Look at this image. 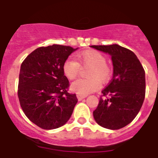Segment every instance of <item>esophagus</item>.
<instances>
[{
  "label": "esophagus",
  "mask_w": 158,
  "mask_h": 158,
  "mask_svg": "<svg viewBox=\"0 0 158 158\" xmlns=\"http://www.w3.org/2000/svg\"><path fill=\"white\" fill-rule=\"evenodd\" d=\"M77 98H78V99H79V101H81L82 99L85 98L86 96H85V95H79V94H78V95H77Z\"/></svg>",
  "instance_id": "obj_1"
}]
</instances>
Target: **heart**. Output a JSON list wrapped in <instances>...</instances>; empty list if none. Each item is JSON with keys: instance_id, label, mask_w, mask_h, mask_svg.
Segmentation results:
<instances>
[{"instance_id": "b5f03b06", "label": "heart", "mask_w": 158, "mask_h": 158, "mask_svg": "<svg viewBox=\"0 0 158 158\" xmlns=\"http://www.w3.org/2000/svg\"><path fill=\"white\" fill-rule=\"evenodd\" d=\"M78 61L67 59L63 64V73L69 80L76 79L80 73L81 67H89L87 71L88 79H79L72 83L71 90L79 95L96 91L100 88V81L106 83L111 77L112 70L106 63V57L98 51L89 50L77 56Z\"/></svg>"}]
</instances>
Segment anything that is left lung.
I'll return each mask as SVG.
<instances>
[{
	"instance_id": "left-lung-1",
	"label": "left lung",
	"mask_w": 158,
	"mask_h": 158,
	"mask_svg": "<svg viewBox=\"0 0 158 158\" xmlns=\"http://www.w3.org/2000/svg\"><path fill=\"white\" fill-rule=\"evenodd\" d=\"M111 56L113 77L102 91L94 111L96 122L109 130L129 125L138 115L145 98V71L132 51L117 44L91 46Z\"/></svg>"
}]
</instances>
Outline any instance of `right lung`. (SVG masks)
I'll use <instances>...</instances> for the list:
<instances>
[{"label": "right lung", "instance_id": "obj_1", "mask_svg": "<svg viewBox=\"0 0 158 158\" xmlns=\"http://www.w3.org/2000/svg\"><path fill=\"white\" fill-rule=\"evenodd\" d=\"M76 49L68 46L41 47L22 62L18 97L21 108L29 120L43 130L64 125L71 116L78 99L68 93L69 80L63 64Z\"/></svg>", "mask_w": 158, "mask_h": 158}]
</instances>
